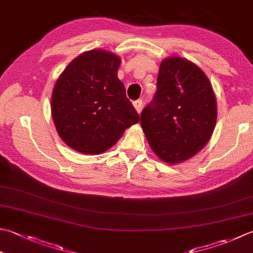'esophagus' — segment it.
I'll return each instance as SVG.
<instances>
[{
    "label": "esophagus",
    "instance_id": "34e87169",
    "mask_svg": "<svg viewBox=\"0 0 253 253\" xmlns=\"http://www.w3.org/2000/svg\"><path fill=\"white\" fill-rule=\"evenodd\" d=\"M133 106H135L136 111L138 113H140L141 108H142V100H136L135 102H133Z\"/></svg>",
    "mask_w": 253,
    "mask_h": 253
}]
</instances>
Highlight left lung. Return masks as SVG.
<instances>
[{"mask_svg":"<svg viewBox=\"0 0 253 253\" xmlns=\"http://www.w3.org/2000/svg\"><path fill=\"white\" fill-rule=\"evenodd\" d=\"M216 117L215 94L205 73L186 59L163 60L157 92L140 115L156 155L171 165L190 159L210 140Z\"/></svg>","mask_w":253,"mask_h":253,"instance_id":"left-lung-1","label":"left lung"}]
</instances>
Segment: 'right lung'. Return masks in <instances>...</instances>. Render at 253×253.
Instances as JSON below:
<instances>
[{
    "label": "right lung",
    "mask_w": 253,
    "mask_h": 253,
    "mask_svg": "<svg viewBox=\"0 0 253 253\" xmlns=\"http://www.w3.org/2000/svg\"><path fill=\"white\" fill-rule=\"evenodd\" d=\"M121 59L105 50L86 51L72 60L54 84L53 123L67 145L98 155L115 145L126 128L139 122L117 78Z\"/></svg>",
    "instance_id": "add662e5"
}]
</instances>
